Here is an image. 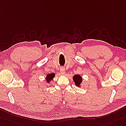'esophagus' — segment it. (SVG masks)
I'll list each match as a JSON object with an SVG mask.
<instances>
[{"label":"esophagus","instance_id":"esophagus-1","mask_svg":"<svg viewBox=\"0 0 126 126\" xmlns=\"http://www.w3.org/2000/svg\"><path fill=\"white\" fill-rule=\"evenodd\" d=\"M60 73L61 74L63 75L65 73V68H63V67H62V68H61L60 69Z\"/></svg>","mask_w":126,"mask_h":126}]
</instances>
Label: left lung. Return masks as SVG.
I'll return each mask as SVG.
<instances>
[{"instance_id": "obj_1", "label": "left lung", "mask_w": 126, "mask_h": 126, "mask_svg": "<svg viewBox=\"0 0 126 126\" xmlns=\"http://www.w3.org/2000/svg\"><path fill=\"white\" fill-rule=\"evenodd\" d=\"M73 80L76 86L78 87H81V83L83 81L82 77L80 75H75L73 76Z\"/></svg>"}]
</instances>
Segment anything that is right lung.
<instances>
[{"label": "right lung", "instance_id": "obj_1", "mask_svg": "<svg viewBox=\"0 0 126 126\" xmlns=\"http://www.w3.org/2000/svg\"><path fill=\"white\" fill-rule=\"evenodd\" d=\"M54 76H55V74L53 73H52L51 74H47V76H46V78H45L46 82L48 83H50V82L53 80Z\"/></svg>", "mask_w": 126, "mask_h": 126}]
</instances>
